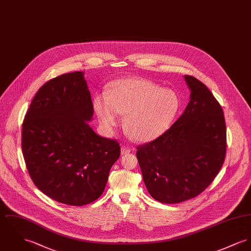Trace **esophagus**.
I'll list each match as a JSON object with an SVG mask.
<instances>
[{
    "mask_svg": "<svg viewBox=\"0 0 251 251\" xmlns=\"http://www.w3.org/2000/svg\"><path fill=\"white\" fill-rule=\"evenodd\" d=\"M130 151H131L130 148L126 147V146H123L122 149H121V154H122V155H126V154H128Z\"/></svg>",
    "mask_w": 251,
    "mask_h": 251,
    "instance_id": "esophagus-1",
    "label": "esophagus"
}]
</instances>
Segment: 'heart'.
<instances>
[{"mask_svg":"<svg viewBox=\"0 0 251 251\" xmlns=\"http://www.w3.org/2000/svg\"><path fill=\"white\" fill-rule=\"evenodd\" d=\"M179 106L175 91L139 78L116 80L108 96L97 95L93 100L94 111L106 132L119 125L120 114L126 115V129L140 142L152 141L164 133Z\"/></svg>","mask_w":251,"mask_h":251,"instance_id":"heart-1","label":"heart"}]
</instances>
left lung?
<instances>
[{
  "label": "left lung",
  "mask_w": 251,
  "mask_h": 251,
  "mask_svg": "<svg viewBox=\"0 0 251 251\" xmlns=\"http://www.w3.org/2000/svg\"><path fill=\"white\" fill-rule=\"evenodd\" d=\"M190 100L184 113L154 141L137 148L145 184L153 199L177 203L201 193L226 158L223 109L206 85L184 75Z\"/></svg>",
  "instance_id": "obj_1"
}]
</instances>
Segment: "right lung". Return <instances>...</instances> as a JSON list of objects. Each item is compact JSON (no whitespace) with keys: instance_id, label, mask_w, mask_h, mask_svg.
Masks as SVG:
<instances>
[{"instance_id":"add662e5","label":"right lung","mask_w":251,"mask_h":251,"mask_svg":"<svg viewBox=\"0 0 251 251\" xmlns=\"http://www.w3.org/2000/svg\"><path fill=\"white\" fill-rule=\"evenodd\" d=\"M93 104L83 71L63 74L34 96L22 127V150L35 185L51 199L81 206L97 200L121 154L95 133Z\"/></svg>"}]
</instances>
